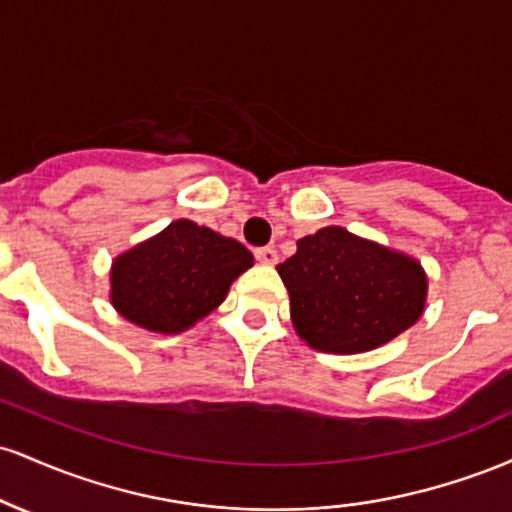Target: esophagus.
Returning a JSON list of instances; mask_svg holds the SVG:
<instances>
[{"label": "esophagus", "instance_id": "34e87169", "mask_svg": "<svg viewBox=\"0 0 512 512\" xmlns=\"http://www.w3.org/2000/svg\"><path fill=\"white\" fill-rule=\"evenodd\" d=\"M255 260L262 262V264H276V260H279V255H276L274 248H257L255 250Z\"/></svg>", "mask_w": 512, "mask_h": 512}]
</instances>
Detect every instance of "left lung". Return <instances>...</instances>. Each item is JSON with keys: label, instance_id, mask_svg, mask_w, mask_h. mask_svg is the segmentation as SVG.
<instances>
[{"label": "left lung", "instance_id": "left-lung-1", "mask_svg": "<svg viewBox=\"0 0 512 512\" xmlns=\"http://www.w3.org/2000/svg\"><path fill=\"white\" fill-rule=\"evenodd\" d=\"M276 267L291 298V320L313 349L361 354L409 330L426 303V274L402 252L339 226L298 240Z\"/></svg>", "mask_w": 512, "mask_h": 512}]
</instances>
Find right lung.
Segmentation results:
<instances>
[{
  "label": "right lung",
  "mask_w": 512,
  "mask_h": 512,
  "mask_svg": "<svg viewBox=\"0 0 512 512\" xmlns=\"http://www.w3.org/2000/svg\"><path fill=\"white\" fill-rule=\"evenodd\" d=\"M252 255L195 221H173L113 262L110 301L117 313L151 332H182L226 298Z\"/></svg>",
  "instance_id": "add662e5"
}]
</instances>
